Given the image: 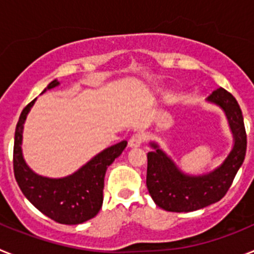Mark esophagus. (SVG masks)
Wrapping results in <instances>:
<instances>
[{"label": "esophagus", "mask_w": 254, "mask_h": 254, "mask_svg": "<svg viewBox=\"0 0 254 254\" xmlns=\"http://www.w3.org/2000/svg\"><path fill=\"white\" fill-rule=\"evenodd\" d=\"M145 141V136L142 133H134L128 141V145L131 147H140L141 145Z\"/></svg>", "instance_id": "obj_1"}]
</instances>
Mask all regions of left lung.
I'll use <instances>...</instances> for the list:
<instances>
[{"label":"left lung","instance_id":"obj_1","mask_svg":"<svg viewBox=\"0 0 254 254\" xmlns=\"http://www.w3.org/2000/svg\"><path fill=\"white\" fill-rule=\"evenodd\" d=\"M208 102L219 105L226 114L234 137V146L224 163L203 176H187L178 169L158 143L147 152L146 186L159 207L172 212H190L217 202L226 194L247 151L243 114L237 99L223 87L212 91Z\"/></svg>","mask_w":254,"mask_h":254}]
</instances>
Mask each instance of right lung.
Returning <instances> with one entry per match:
<instances>
[{
  "instance_id": "1",
  "label": "right lung",
  "mask_w": 254,
  "mask_h": 254,
  "mask_svg": "<svg viewBox=\"0 0 254 254\" xmlns=\"http://www.w3.org/2000/svg\"><path fill=\"white\" fill-rule=\"evenodd\" d=\"M60 82L57 80H53L47 89H53ZM47 89H44V91ZM34 103L35 99L22 109L15 129V179L24 196L49 219L66 225L85 223L96 216L102 208L105 172L116 158L122 154L127 146V141H122L103 150L68 177L53 179L38 176L26 165L21 151L24 122Z\"/></svg>"
}]
</instances>
